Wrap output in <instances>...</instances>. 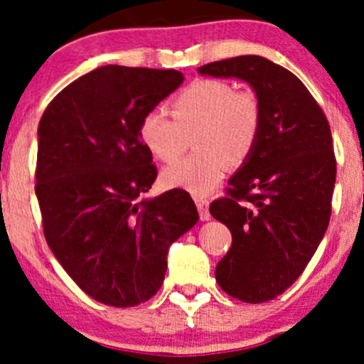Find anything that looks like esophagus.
Masks as SVG:
<instances>
[{
    "label": "esophagus",
    "instance_id": "obj_1",
    "mask_svg": "<svg viewBox=\"0 0 364 364\" xmlns=\"http://www.w3.org/2000/svg\"><path fill=\"white\" fill-rule=\"evenodd\" d=\"M196 205L199 209V216L200 221H209L210 214H209V200L204 199V197H196Z\"/></svg>",
    "mask_w": 364,
    "mask_h": 364
}]
</instances>
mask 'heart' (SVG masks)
<instances>
[{
  "label": "heart",
  "mask_w": 364,
  "mask_h": 364,
  "mask_svg": "<svg viewBox=\"0 0 364 364\" xmlns=\"http://www.w3.org/2000/svg\"><path fill=\"white\" fill-rule=\"evenodd\" d=\"M170 119L161 109L145 114L140 138L164 164H172L192 138L197 151L161 173L167 187L208 194L223 178L226 165L245 164L257 145L262 128V105L253 91H235L226 80L200 79L170 102Z\"/></svg>",
  "instance_id": "obj_1"
}]
</instances>
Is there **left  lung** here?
I'll return each instance as SVG.
<instances>
[{"label": "left lung", "mask_w": 364, "mask_h": 364, "mask_svg": "<svg viewBox=\"0 0 364 364\" xmlns=\"http://www.w3.org/2000/svg\"><path fill=\"white\" fill-rule=\"evenodd\" d=\"M197 70L245 80L262 105L257 145L209 210L232 235L216 267L219 287L241 302H267L302 275L329 226L336 183L329 123L302 80L264 57Z\"/></svg>", "instance_id": "left-lung-1"}]
</instances>
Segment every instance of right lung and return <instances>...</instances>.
<instances>
[{
  "label": "right lung",
  "instance_id": "add662e5",
  "mask_svg": "<svg viewBox=\"0 0 364 364\" xmlns=\"http://www.w3.org/2000/svg\"><path fill=\"white\" fill-rule=\"evenodd\" d=\"M178 70L105 65L75 79L38 124L37 194L45 240L89 297L134 307L159 291L170 245L199 221L189 192L141 199L156 178L140 138Z\"/></svg>",
  "mask_w": 364,
  "mask_h": 364
}]
</instances>
